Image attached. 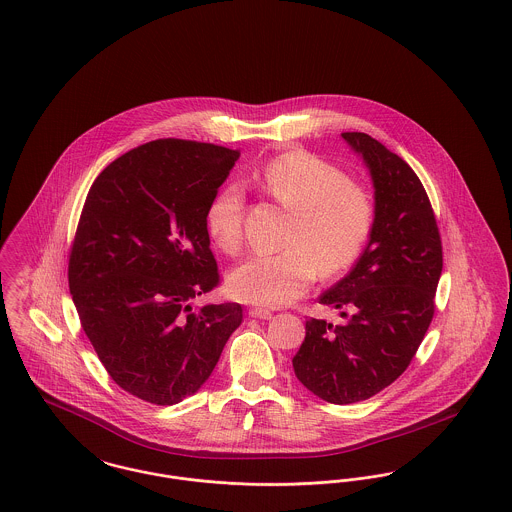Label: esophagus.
<instances>
[{
  "mask_svg": "<svg viewBox=\"0 0 512 512\" xmlns=\"http://www.w3.org/2000/svg\"><path fill=\"white\" fill-rule=\"evenodd\" d=\"M249 315L255 317V319H271L272 313L269 309H263V307H253L249 309Z\"/></svg>",
  "mask_w": 512,
  "mask_h": 512,
  "instance_id": "1",
  "label": "esophagus"
}]
</instances>
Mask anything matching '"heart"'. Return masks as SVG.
<instances>
[{"mask_svg":"<svg viewBox=\"0 0 512 512\" xmlns=\"http://www.w3.org/2000/svg\"><path fill=\"white\" fill-rule=\"evenodd\" d=\"M261 187L294 214L286 251L253 255L230 272V292L241 301L278 307L303 296L317 271L336 276L361 255L375 224L371 193L344 170L307 152H286L259 172ZM243 189L228 183L212 197L207 230L224 253L241 245Z\"/></svg>","mask_w":512,"mask_h":512,"instance_id":"b5f03b06","label":"heart"}]
</instances>
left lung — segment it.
I'll return each mask as SVG.
<instances>
[{"label":"left lung","instance_id":"left-lung-1","mask_svg":"<svg viewBox=\"0 0 512 512\" xmlns=\"http://www.w3.org/2000/svg\"><path fill=\"white\" fill-rule=\"evenodd\" d=\"M342 139L369 170L375 224L354 269L319 298L348 321H305L292 363L307 391L331 404H354L389 387L420 348L435 313L443 247L416 172L365 133Z\"/></svg>","mask_w":512,"mask_h":512}]
</instances>
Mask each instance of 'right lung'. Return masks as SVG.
I'll return each instance as SVG.
<instances>
[{"mask_svg":"<svg viewBox=\"0 0 512 512\" xmlns=\"http://www.w3.org/2000/svg\"><path fill=\"white\" fill-rule=\"evenodd\" d=\"M240 152L158 139L92 183L69 255V290L98 360L123 391L178 404L211 377L240 303L203 305L218 284L207 209Z\"/></svg>","mask_w":512,"mask_h":512,"instance_id":"1","label":"right lung"}]
</instances>
